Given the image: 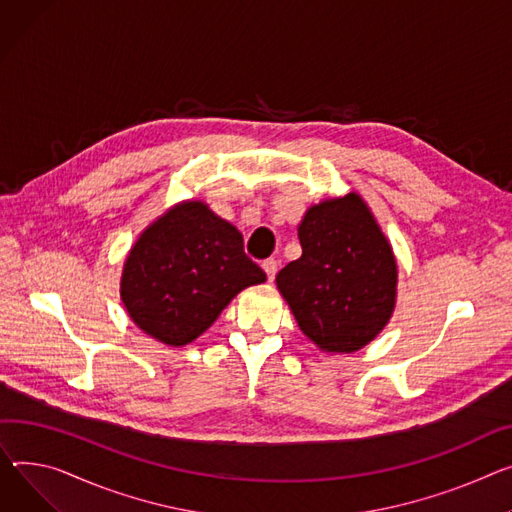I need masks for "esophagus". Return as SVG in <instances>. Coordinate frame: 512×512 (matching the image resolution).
<instances>
[{"mask_svg":"<svg viewBox=\"0 0 512 512\" xmlns=\"http://www.w3.org/2000/svg\"><path fill=\"white\" fill-rule=\"evenodd\" d=\"M263 271L267 274V280L274 282V278L278 274V261L276 259H265L263 261Z\"/></svg>","mask_w":512,"mask_h":512,"instance_id":"1","label":"esophagus"}]
</instances>
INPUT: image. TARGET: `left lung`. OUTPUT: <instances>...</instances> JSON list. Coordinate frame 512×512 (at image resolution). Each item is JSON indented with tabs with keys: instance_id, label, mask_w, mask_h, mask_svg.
<instances>
[{
	"instance_id": "8db88e82",
	"label": "left lung",
	"mask_w": 512,
	"mask_h": 512,
	"mask_svg": "<svg viewBox=\"0 0 512 512\" xmlns=\"http://www.w3.org/2000/svg\"><path fill=\"white\" fill-rule=\"evenodd\" d=\"M302 255L276 276L300 331L327 354L368 346L397 302V261L360 193L323 199L298 224Z\"/></svg>"
}]
</instances>
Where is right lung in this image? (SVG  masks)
<instances>
[{"instance_id": "obj_1", "label": "right lung", "mask_w": 512, "mask_h": 512, "mask_svg": "<svg viewBox=\"0 0 512 512\" xmlns=\"http://www.w3.org/2000/svg\"><path fill=\"white\" fill-rule=\"evenodd\" d=\"M263 269L243 249V234L199 199L160 214L127 253L121 302L146 335L170 348L206 333L230 300L263 284Z\"/></svg>"}]
</instances>
